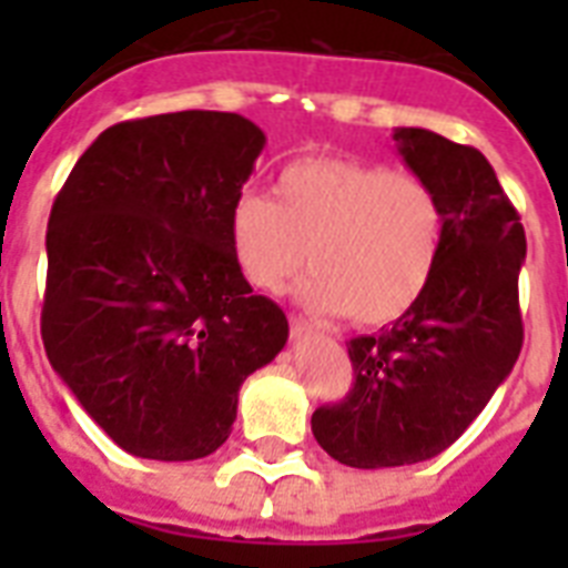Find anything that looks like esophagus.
Returning <instances> with one entry per match:
<instances>
[{"instance_id": "34e87169", "label": "esophagus", "mask_w": 568, "mask_h": 568, "mask_svg": "<svg viewBox=\"0 0 568 568\" xmlns=\"http://www.w3.org/2000/svg\"><path fill=\"white\" fill-rule=\"evenodd\" d=\"M288 324H292V336L294 338L310 336V333H312V324L306 318H301V315H288Z\"/></svg>"}]
</instances>
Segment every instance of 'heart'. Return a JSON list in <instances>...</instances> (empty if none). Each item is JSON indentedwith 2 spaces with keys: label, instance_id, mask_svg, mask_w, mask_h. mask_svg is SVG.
Listing matches in <instances>:
<instances>
[{
  "label": "heart",
  "instance_id": "b5f03b06",
  "mask_svg": "<svg viewBox=\"0 0 568 568\" xmlns=\"http://www.w3.org/2000/svg\"><path fill=\"white\" fill-rule=\"evenodd\" d=\"M241 276L280 292L310 258L301 301L379 327L413 310L445 241V205L430 182L386 164L310 155L285 164L274 200L244 191L226 214Z\"/></svg>",
  "mask_w": 568,
  "mask_h": 568
}]
</instances>
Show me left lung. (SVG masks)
Listing matches in <instances>:
<instances>
[{
	"mask_svg": "<svg viewBox=\"0 0 568 568\" xmlns=\"http://www.w3.org/2000/svg\"><path fill=\"white\" fill-rule=\"evenodd\" d=\"M397 153L436 189L445 241L413 310L347 345L354 386L312 413L329 457L354 468L422 463L454 445L519 359L525 226L475 146L395 129Z\"/></svg>",
	"mask_w": 568,
	"mask_h": 568,
	"instance_id": "obj_1",
	"label": "left lung"
}]
</instances>
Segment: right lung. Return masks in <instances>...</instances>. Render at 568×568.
Listing matches in <instances>:
<instances>
[{
  "label": "right lung",
  "mask_w": 568,
  "mask_h": 568,
  "mask_svg": "<svg viewBox=\"0 0 568 568\" xmlns=\"http://www.w3.org/2000/svg\"><path fill=\"white\" fill-rule=\"evenodd\" d=\"M265 146L230 111L114 123L58 191L40 336L82 409L144 459L209 457L288 338L232 262L226 214Z\"/></svg>",
  "instance_id": "add662e5"
}]
</instances>
